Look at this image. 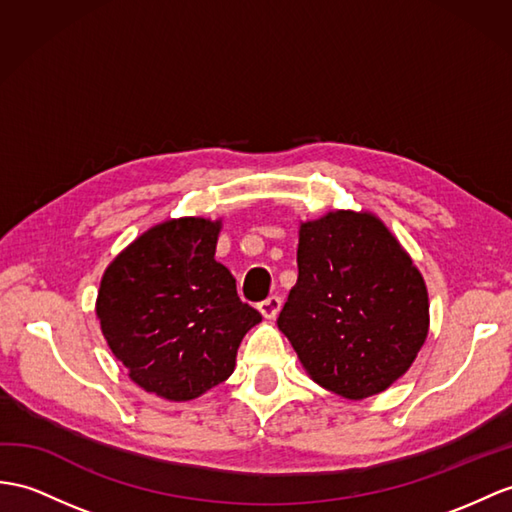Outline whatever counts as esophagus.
Wrapping results in <instances>:
<instances>
[{
  "label": "esophagus",
  "mask_w": 512,
  "mask_h": 512,
  "mask_svg": "<svg viewBox=\"0 0 512 512\" xmlns=\"http://www.w3.org/2000/svg\"><path fill=\"white\" fill-rule=\"evenodd\" d=\"M280 308H282V299L278 295H271V297L265 299V302L258 304L260 315H263L265 319H276L278 313H280Z\"/></svg>",
  "instance_id": "34e87169"
}]
</instances>
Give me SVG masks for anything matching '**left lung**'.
Instances as JSON below:
<instances>
[{
    "label": "left lung",
    "mask_w": 512,
    "mask_h": 512,
    "mask_svg": "<svg viewBox=\"0 0 512 512\" xmlns=\"http://www.w3.org/2000/svg\"><path fill=\"white\" fill-rule=\"evenodd\" d=\"M297 284L278 317L308 376L347 400L402 378L428 336L419 269L371 213L334 210L299 226Z\"/></svg>",
    "instance_id": "1"
}]
</instances>
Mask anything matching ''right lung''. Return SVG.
Segmentation results:
<instances>
[{
  "mask_svg": "<svg viewBox=\"0 0 512 512\" xmlns=\"http://www.w3.org/2000/svg\"><path fill=\"white\" fill-rule=\"evenodd\" d=\"M221 221L158 223L112 260L95 313L128 376L169 402L195 400L234 371L236 350L260 313L236 295L215 260Z\"/></svg>",
  "mask_w": 512,
  "mask_h": 512,
  "instance_id": "obj_1",
  "label": "right lung"
}]
</instances>
